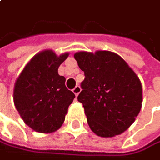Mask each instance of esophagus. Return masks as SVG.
I'll list each match as a JSON object with an SVG mask.
<instances>
[{
    "mask_svg": "<svg viewBox=\"0 0 160 160\" xmlns=\"http://www.w3.org/2000/svg\"><path fill=\"white\" fill-rule=\"evenodd\" d=\"M73 93L76 95V97H78V95L81 93V87H79L78 85H77L74 89H73Z\"/></svg>",
    "mask_w": 160,
    "mask_h": 160,
    "instance_id": "34e87169",
    "label": "esophagus"
}]
</instances>
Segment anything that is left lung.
Listing matches in <instances>:
<instances>
[{
	"mask_svg": "<svg viewBox=\"0 0 160 160\" xmlns=\"http://www.w3.org/2000/svg\"><path fill=\"white\" fill-rule=\"evenodd\" d=\"M74 57L84 71L78 100L84 107L92 131L105 138L126 131L142 108L139 77L122 57L112 51H81Z\"/></svg>",
	"mask_w": 160,
	"mask_h": 160,
	"instance_id": "8db88e82",
	"label": "left lung"
}]
</instances>
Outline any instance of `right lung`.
I'll list each match as a JSON object with an SVG mask.
<instances>
[{"label": "right lung", "instance_id": "right-lung-1", "mask_svg": "<svg viewBox=\"0 0 160 160\" xmlns=\"http://www.w3.org/2000/svg\"><path fill=\"white\" fill-rule=\"evenodd\" d=\"M68 53L57 56L47 49L26 64L15 83L14 103L24 123L40 133H52L62 125L75 95L58 74Z\"/></svg>", "mask_w": 160, "mask_h": 160}]
</instances>
